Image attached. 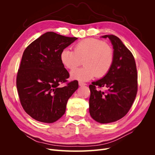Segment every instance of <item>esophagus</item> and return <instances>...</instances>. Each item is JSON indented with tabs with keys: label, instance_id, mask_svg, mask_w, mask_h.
<instances>
[{
	"label": "esophagus",
	"instance_id": "1",
	"mask_svg": "<svg viewBox=\"0 0 155 155\" xmlns=\"http://www.w3.org/2000/svg\"><path fill=\"white\" fill-rule=\"evenodd\" d=\"M87 85L86 83H83V82H81V81H79V85L80 86V87L85 86V85Z\"/></svg>",
	"mask_w": 155,
	"mask_h": 155
}]
</instances>
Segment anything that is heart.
<instances>
[{
  "label": "heart",
  "mask_w": 155,
  "mask_h": 155,
  "mask_svg": "<svg viewBox=\"0 0 155 155\" xmlns=\"http://www.w3.org/2000/svg\"><path fill=\"white\" fill-rule=\"evenodd\" d=\"M115 54L112 46L105 41L88 38L81 40L74 46V51L69 48L62 50L60 60L63 66L73 70L71 77L74 79L86 81L94 78H103L109 72L114 62Z\"/></svg>",
  "instance_id": "b5f03b06"
}]
</instances>
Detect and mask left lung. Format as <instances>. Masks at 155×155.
Returning a JSON list of instances; mask_svg holds the SVG:
<instances>
[{"label":"left lung","mask_w":155,"mask_h":155,"mask_svg":"<svg viewBox=\"0 0 155 155\" xmlns=\"http://www.w3.org/2000/svg\"><path fill=\"white\" fill-rule=\"evenodd\" d=\"M102 37L110 40L115 59L109 72L89 85V112L97 122L107 124L122 118L130 110L138 91V74L133 54L118 37Z\"/></svg>","instance_id":"8db88e82"}]
</instances>
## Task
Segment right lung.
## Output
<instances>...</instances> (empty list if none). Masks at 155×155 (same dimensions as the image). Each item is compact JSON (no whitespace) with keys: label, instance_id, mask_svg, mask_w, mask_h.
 <instances>
[{"label":"right lung","instance_id":"obj_1","mask_svg":"<svg viewBox=\"0 0 155 155\" xmlns=\"http://www.w3.org/2000/svg\"><path fill=\"white\" fill-rule=\"evenodd\" d=\"M78 38L49 31L27 46L18 70L16 85L21 104L32 118L53 123L65 112L68 100L78 88L60 60L62 50ZM65 83L64 87L60 84Z\"/></svg>","mask_w":155,"mask_h":155}]
</instances>
